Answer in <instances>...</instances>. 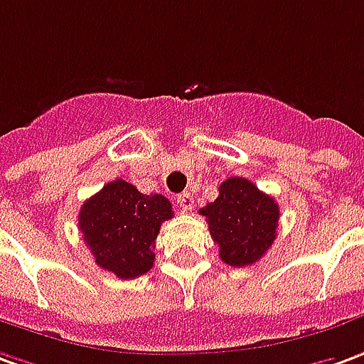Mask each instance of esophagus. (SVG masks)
Instances as JSON below:
<instances>
[{"label":"esophagus","instance_id":"esophagus-1","mask_svg":"<svg viewBox=\"0 0 364 364\" xmlns=\"http://www.w3.org/2000/svg\"><path fill=\"white\" fill-rule=\"evenodd\" d=\"M177 205L183 210H191V208L195 207V199H193L191 193H181V195H177Z\"/></svg>","mask_w":364,"mask_h":364}]
</instances>
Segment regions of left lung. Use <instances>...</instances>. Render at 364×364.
I'll return each mask as SVG.
<instances>
[{"mask_svg":"<svg viewBox=\"0 0 364 364\" xmlns=\"http://www.w3.org/2000/svg\"><path fill=\"white\" fill-rule=\"evenodd\" d=\"M207 218L218 256L228 266H250L258 262L276 240L279 207L244 177H230L218 187L215 203L200 208Z\"/></svg>","mask_w":364,"mask_h":364,"instance_id":"8db88e82","label":"left lung"}]
</instances>
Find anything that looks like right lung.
<instances>
[{"instance_id": "1", "label": "right lung", "mask_w": 364, "mask_h": 364, "mask_svg": "<svg viewBox=\"0 0 364 364\" xmlns=\"http://www.w3.org/2000/svg\"><path fill=\"white\" fill-rule=\"evenodd\" d=\"M171 217V203L164 195H144L116 179L80 207L78 228L100 268L132 279L151 270L159 228Z\"/></svg>"}]
</instances>
